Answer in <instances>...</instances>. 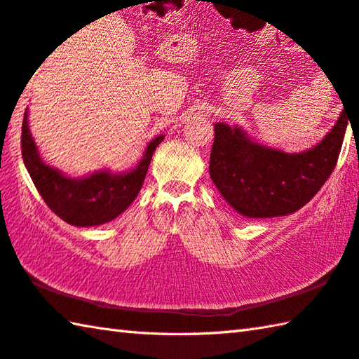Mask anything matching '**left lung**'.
Returning <instances> with one entry per match:
<instances>
[{"instance_id":"obj_1","label":"left lung","mask_w":359,"mask_h":359,"mask_svg":"<svg viewBox=\"0 0 359 359\" xmlns=\"http://www.w3.org/2000/svg\"><path fill=\"white\" fill-rule=\"evenodd\" d=\"M348 119L342 110L316 147L301 153L266 147L240 126L215 124L210 175L231 208L246 217L287 216L311 202L337 163Z\"/></svg>"}]
</instances>
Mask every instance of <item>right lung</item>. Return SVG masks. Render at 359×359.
Returning a JSON list of instances; mask_svg holds the SVG:
<instances>
[{"label": "right lung", "instance_id": "obj_1", "mask_svg": "<svg viewBox=\"0 0 359 359\" xmlns=\"http://www.w3.org/2000/svg\"><path fill=\"white\" fill-rule=\"evenodd\" d=\"M163 137L157 135L144 148L143 157L128 172L100 168L72 178L42 161L28 126V109L22 126V156L37 192L56 216L74 227H93L116 219L134 202L147 176L151 157Z\"/></svg>", "mask_w": 359, "mask_h": 359}]
</instances>
